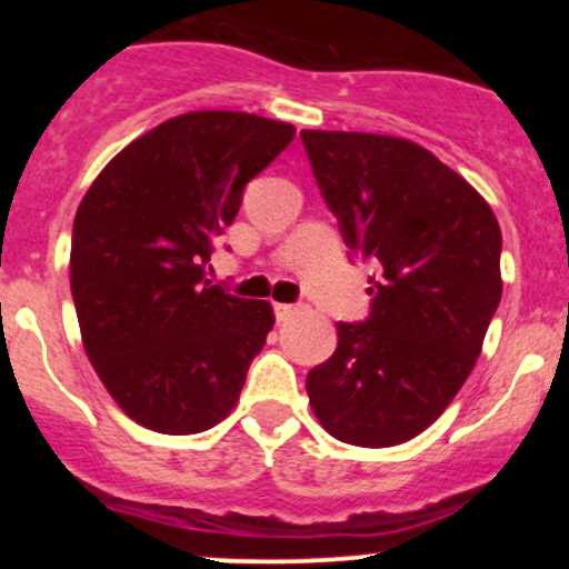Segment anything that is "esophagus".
I'll return each instance as SVG.
<instances>
[{
	"label": "esophagus",
	"instance_id": "1",
	"mask_svg": "<svg viewBox=\"0 0 569 569\" xmlns=\"http://www.w3.org/2000/svg\"><path fill=\"white\" fill-rule=\"evenodd\" d=\"M272 307H276V318H278V321H289V318H293V316H297V312H299L297 305L276 302Z\"/></svg>",
	"mask_w": 569,
	"mask_h": 569
}]
</instances>
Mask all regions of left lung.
I'll return each mask as SVG.
<instances>
[{
	"mask_svg": "<svg viewBox=\"0 0 569 569\" xmlns=\"http://www.w3.org/2000/svg\"><path fill=\"white\" fill-rule=\"evenodd\" d=\"M302 143L345 243L380 262L369 318L337 323L335 356L307 375L310 407L339 441L396 447L476 367L502 293L500 224L420 143L348 130H302Z\"/></svg>",
	"mask_w": 569,
	"mask_h": 569,
	"instance_id": "left-lung-1",
	"label": "left lung"
}]
</instances>
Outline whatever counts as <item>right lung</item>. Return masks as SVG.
I'll return each instance as SVG.
<instances>
[{"label":"right lung","instance_id":"add662e5","mask_svg":"<svg viewBox=\"0 0 569 569\" xmlns=\"http://www.w3.org/2000/svg\"><path fill=\"white\" fill-rule=\"evenodd\" d=\"M289 122L187 112L130 141L98 173L71 230L82 345L130 420L168 436L230 415L276 316L206 280L213 234L243 187L293 139Z\"/></svg>","mask_w":569,"mask_h":569}]
</instances>
